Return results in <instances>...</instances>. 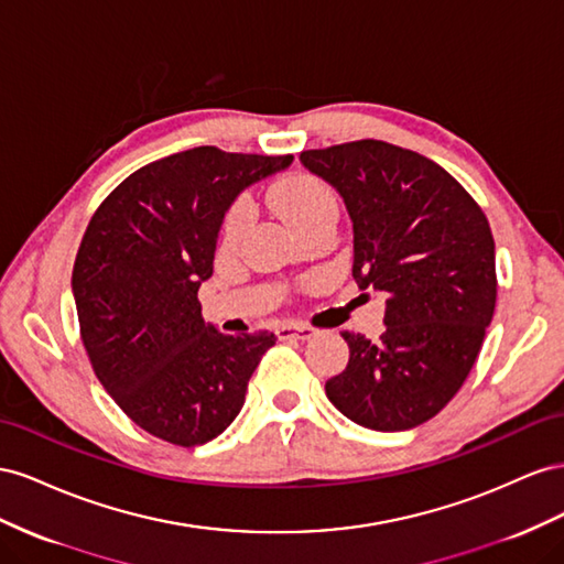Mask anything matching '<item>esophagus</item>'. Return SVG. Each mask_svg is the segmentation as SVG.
<instances>
[{
    "mask_svg": "<svg viewBox=\"0 0 564 564\" xmlns=\"http://www.w3.org/2000/svg\"><path fill=\"white\" fill-rule=\"evenodd\" d=\"M283 337H295V340H310L318 330L310 324H283L279 330Z\"/></svg>",
    "mask_w": 564,
    "mask_h": 564,
    "instance_id": "34e87169",
    "label": "esophagus"
}]
</instances>
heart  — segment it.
<instances>
[{
    "label": "heart",
    "mask_w": 564,
    "mask_h": 564,
    "mask_svg": "<svg viewBox=\"0 0 564 564\" xmlns=\"http://www.w3.org/2000/svg\"><path fill=\"white\" fill-rule=\"evenodd\" d=\"M271 205L276 215L285 221L288 229H297L302 224L321 219V217H337V200L333 188L310 172H295L273 188ZM250 219V205L246 200H238L231 210L224 217L221 236L227 243L238 238Z\"/></svg>",
    "instance_id": "obj_1"
}]
</instances>
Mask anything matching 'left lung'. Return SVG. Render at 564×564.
Here are the masks:
<instances>
[{"label":"left lung","mask_w":564,"mask_h":564,"mask_svg":"<svg viewBox=\"0 0 564 564\" xmlns=\"http://www.w3.org/2000/svg\"><path fill=\"white\" fill-rule=\"evenodd\" d=\"M300 160L345 200L354 281L388 297L378 340L343 333L349 361L326 397L361 427L411 430L454 399L491 324L489 221L444 167L392 143L364 139Z\"/></svg>","instance_id":"obj_1"}]
</instances>
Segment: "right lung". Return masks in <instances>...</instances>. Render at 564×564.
Wrapping results in <instances>:
<instances>
[{
	"mask_svg": "<svg viewBox=\"0 0 564 564\" xmlns=\"http://www.w3.org/2000/svg\"><path fill=\"white\" fill-rule=\"evenodd\" d=\"M291 163L198 147L137 170L94 213L73 267L79 333L106 392L153 437L198 446L243 409L276 335L205 324L198 288L234 200Z\"/></svg>",
	"mask_w": 564,
	"mask_h": 564,
	"instance_id": "1",
	"label": "right lung"
}]
</instances>
